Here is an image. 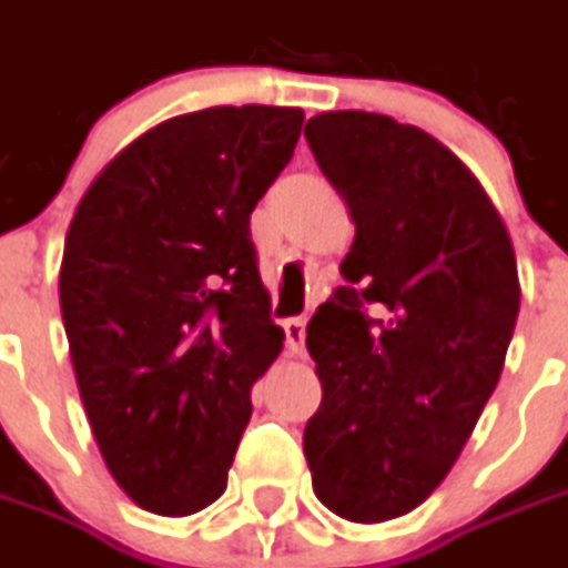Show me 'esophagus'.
I'll return each mask as SVG.
<instances>
[{
  "label": "esophagus",
  "mask_w": 568,
  "mask_h": 568,
  "mask_svg": "<svg viewBox=\"0 0 568 568\" xmlns=\"http://www.w3.org/2000/svg\"><path fill=\"white\" fill-rule=\"evenodd\" d=\"M284 338H287V351L303 357V351H306V322L303 318H287L284 322Z\"/></svg>",
  "instance_id": "esophagus-1"
}]
</instances>
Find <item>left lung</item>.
I'll use <instances>...</instances> for the list:
<instances>
[{"label": "left lung", "mask_w": 568, "mask_h": 568, "mask_svg": "<svg viewBox=\"0 0 568 568\" xmlns=\"http://www.w3.org/2000/svg\"><path fill=\"white\" fill-rule=\"evenodd\" d=\"M357 236L306 325L322 404L303 433L318 503L388 521L436 490L493 395L518 318L499 211L446 144L392 116L306 122Z\"/></svg>", "instance_id": "left-lung-1"}]
</instances>
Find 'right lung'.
Returning <instances> with one entry per match:
<instances>
[{
    "mask_svg": "<svg viewBox=\"0 0 568 568\" xmlns=\"http://www.w3.org/2000/svg\"><path fill=\"white\" fill-rule=\"evenodd\" d=\"M296 106H211L125 144L78 202L59 306L113 480L158 515L227 490L252 385L284 347L250 214L291 164Z\"/></svg>",
    "mask_w": 568,
    "mask_h": 568,
    "instance_id": "obj_1",
    "label": "right lung"
}]
</instances>
